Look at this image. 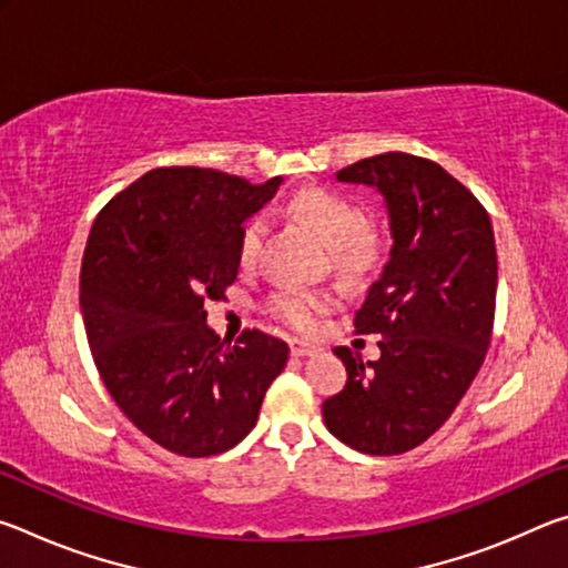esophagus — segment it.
Listing matches in <instances>:
<instances>
[{
    "label": "esophagus",
    "mask_w": 568,
    "mask_h": 568,
    "mask_svg": "<svg viewBox=\"0 0 568 568\" xmlns=\"http://www.w3.org/2000/svg\"><path fill=\"white\" fill-rule=\"evenodd\" d=\"M291 353L297 355V358H301V355H313V353H315V345L293 338V341H291Z\"/></svg>",
    "instance_id": "esophagus-1"
}]
</instances>
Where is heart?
<instances>
[{"mask_svg": "<svg viewBox=\"0 0 568 568\" xmlns=\"http://www.w3.org/2000/svg\"><path fill=\"white\" fill-rule=\"evenodd\" d=\"M287 210L318 235L333 250V263L341 273L361 277L376 271L386 253V240L376 227L365 223V213L348 195L331 187H303L287 203ZM265 220L250 217L237 233L235 257L240 267H253L261 255ZM333 297L328 293L285 287L275 293L271 311L285 325L311 333L318 328L325 313H331Z\"/></svg>", "mask_w": 568, "mask_h": 568, "instance_id": "heart-1", "label": "heart"}]
</instances>
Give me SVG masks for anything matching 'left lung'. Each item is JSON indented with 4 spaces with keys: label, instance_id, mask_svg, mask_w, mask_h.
<instances>
[{
    "label": "left lung",
    "instance_id": "8db88e82",
    "mask_svg": "<svg viewBox=\"0 0 568 568\" xmlns=\"http://www.w3.org/2000/svg\"><path fill=\"white\" fill-rule=\"evenodd\" d=\"M335 178L381 192L393 247L353 321L355 333L381 335V358L333 351L348 381L323 403V420L361 454H406L450 418L486 358L498 281L494 227L474 192L426 158L386 152Z\"/></svg>",
    "mask_w": 568,
    "mask_h": 568
}]
</instances>
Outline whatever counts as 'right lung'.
I'll list each match as a JSON object with an SVG mask.
<instances>
[{
    "instance_id": "right-lung-1",
    "label": "right lung",
    "mask_w": 568,
    "mask_h": 568,
    "mask_svg": "<svg viewBox=\"0 0 568 568\" xmlns=\"http://www.w3.org/2000/svg\"><path fill=\"white\" fill-rule=\"evenodd\" d=\"M281 182L158 168L112 197L90 230L80 307L94 365L124 416L178 456L237 446L287 363L273 335L245 331L230 345L205 323L207 297H225L237 277L240 227Z\"/></svg>"
}]
</instances>
